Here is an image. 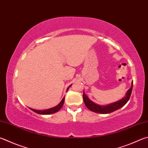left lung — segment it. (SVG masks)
<instances>
[{"instance_id":"obj_1","label":"left lung","mask_w":148,"mask_h":148,"mask_svg":"<svg viewBox=\"0 0 148 148\" xmlns=\"http://www.w3.org/2000/svg\"><path fill=\"white\" fill-rule=\"evenodd\" d=\"M133 88V82L131 83V86L130 89H129L127 92L125 94V96L121 100L115 101L114 103H110L108 105H106V106H100V105L96 104L95 102H93L92 100H90L88 98V96L85 95V92H83V98L84 103L85 104L86 107L90 110L91 111H93L96 113H100V114H108L111 113L112 112H114L116 110L120 109L121 107L124 106L126 103L130 100V98L131 95V92H132Z\"/></svg>"}]
</instances>
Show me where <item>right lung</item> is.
<instances>
[{
    "label": "right lung",
    "mask_w": 148,
    "mask_h": 148,
    "mask_svg": "<svg viewBox=\"0 0 148 148\" xmlns=\"http://www.w3.org/2000/svg\"><path fill=\"white\" fill-rule=\"evenodd\" d=\"M71 85H72V84L71 85H69V87L67 88L66 91H68L69 87H71ZM64 101H65V97H64L62 99V100L60 101V103H59L58 105H57V106H56L53 107H52V108H50V109H45V110H36V109H32V108H29V109H30L32 111H33L34 112H36V113L39 114H53V113H55V112H57L58 111H60L61 107H62L63 106Z\"/></svg>",
    "instance_id": "add662e5"
}]
</instances>
